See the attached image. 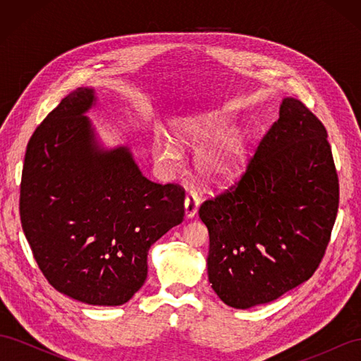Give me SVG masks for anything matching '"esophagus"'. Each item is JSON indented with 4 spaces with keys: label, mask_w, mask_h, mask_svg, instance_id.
<instances>
[{
    "label": "esophagus",
    "mask_w": 361,
    "mask_h": 361,
    "mask_svg": "<svg viewBox=\"0 0 361 361\" xmlns=\"http://www.w3.org/2000/svg\"><path fill=\"white\" fill-rule=\"evenodd\" d=\"M199 204H200L199 195L195 192H190L187 195V199H185V216L194 218L199 211Z\"/></svg>",
    "instance_id": "obj_1"
}]
</instances>
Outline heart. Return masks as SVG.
Returning a JSON list of instances; mask_svg holds the SVG:
<instances>
[{
  "label": "heart",
  "mask_w": 361,
  "mask_h": 361,
  "mask_svg": "<svg viewBox=\"0 0 361 361\" xmlns=\"http://www.w3.org/2000/svg\"><path fill=\"white\" fill-rule=\"evenodd\" d=\"M231 132L227 120L215 111L182 117L173 129V140L182 149H201L195 157L199 178L211 187L226 188L233 185L245 169L247 138L243 133ZM229 135L227 136L226 134ZM155 158L166 167H176L180 150L169 143L155 146Z\"/></svg>",
  "instance_id": "1"
}]
</instances>
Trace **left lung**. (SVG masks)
<instances>
[{
  "label": "left lung",
  "instance_id": "1",
  "mask_svg": "<svg viewBox=\"0 0 361 361\" xmlns=\"http://www.w3.org/2000/svg\"><path fill=\"white\" fill-rule=\"evenodd\" d=\"M338 179L326 130L285 97L241 180L202 203L207 277L235 309L277 300L319 267L336 221Z\"/></svg>",
  "mask_w": 361,
  "mask_h": 361
}]
</instances>
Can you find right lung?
Wrapping results in <instances>:
<instances>
[{"label": "right lung", "mask_w": 361, "mask_h": 361, "mask_svg": "<svg viewBox=\"0 0 361 361\" xmlns=\"http://www.w3.org/2000/svg\"><path fill=\"white\" fill-rule=\"evenodd\" d=\"M94 104V90L80 87L37 126L19 212L52 288L85 304L120 305L146 281L150 245L183 221L185 191L145 178L128 147H102L84 116Z\"/></svg>", "instance_id": "right-lung-1"}]
</instances>
